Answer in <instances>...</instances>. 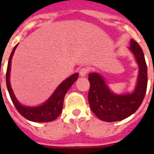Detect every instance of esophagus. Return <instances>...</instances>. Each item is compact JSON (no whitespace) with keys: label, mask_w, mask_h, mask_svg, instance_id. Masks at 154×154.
Listing matches in <instances>:
<instances>
[{"label":"esophagus","mask_w":154,"mask_h":154,"mask_svg":"<svg viewBox=\"0 0 154 154\" xmlns=\"http://www.w3.org/2000/svg\"><path fill=\"white\" fill-rule=\"evenodd\" d=\"M88 73H89V69L88 68L83 67L80 69L79 74L81 76H85Z\"/></svg>","instance_id":"1"}]
</instances>
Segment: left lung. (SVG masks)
Here are the masks:
<instances>
[{
    "label": "left lung",
    "mask_w": 154,
    "mask_h": 154,
    "mask_svg": "<svg viewBox=\"0 0 154 154\" xmlns=\"http://www.w3.org/2000/svg\"><path fill=\"white\" fill-rule=\"evenodd\" d=\"M130 51L139 66L137 84L133 92L116 95L109 90L101 75L89 74L90 83L88 99L90 109L99 119L106 122L120 121L138 109L144 99L147 87V66L141 47L133 39L130 40Z\"/></svg>",
    "instance_id": "1"
}]
</instances>
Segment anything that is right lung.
<instances>
[{"instance_id":"add662e5","label":"right lung","mask_w":154,"mask_h":154,"mask_svg":"<svg viewBox=\"0 0 154 154\" xmlns=\"http://www.w3.org/2000/svg\"><path fill=\"white\" fill-rule=\"evenodd\" d=\"M17 46V45H16L12 50L9 60H8L6 72L7 88H8V92H9L10 97L13 102L14 105V106L21 116H23L25 119L32 121V122L46 123V122H51V121L55 120L58 116L60 115L62 111L63 101L65 94L70 89V87L72 85V84L77 80L79 74L75 73V74L69 76V78L66 79L65 81L62 82V83L58 85V88L55 89V92H53L52 95L50 96L49 99L39 106L29 107L22 106L16 99L10 83L11 59Z\"/></svg>"}]
</instances>
